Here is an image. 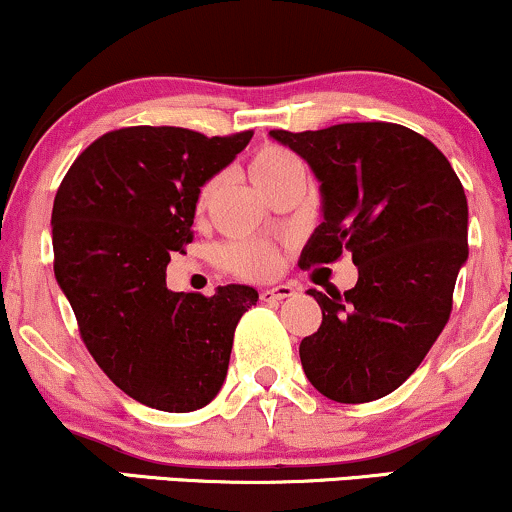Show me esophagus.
I'll use <instances>...</instances> for the list:
<instances>
[{
  "label": "esophagus",
  "mask_w": 512,
  "mask_h": 512,
  "mask_svg": "<svg viewBox=\"0 0 512 512\" xmlns=\"http://www.w3.org/2000/svg\"><path fill=\"white\" fill-rule=\"evenodd\" d=\"M295 295V288L293 286H274V288H264L260 293V298L264 303H276V300H286V298H293Z\"/></svg>",
  "instance_id": "obj_1"
}]
</instances>
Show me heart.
I'll return each instance as SVG.
<instances>
[{
	"label": "heart",
	"mask_w": 512,
	"mask_h": 512,
	"mask_svg": "<svg viewBox=\"0 0 512 512\" xmlns=\"http://www.w3.org/2000/svg\"><path fill=\"white\" fill-rule=\"evenodd\" d=\"M298 166V157H295L288 147L269 143L257 147V150L252 152L248 169L252 181H255L262 190H269L279 178L286 176L288 171L298 169ZM214 186H217V183L207 181L205 186L200 188L195 202L197 214L207 212ZM224 262L226 267L233 269V272L240 276H248V279H269V276H274L276 269H279L281 255L279 248L264 243V240H238V243H231L224 248Z\"/></svg>",
	"instance_id": "b5f03b06"
}]
</instances>
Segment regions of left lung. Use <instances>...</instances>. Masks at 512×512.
I'll list each match as a JSON object with an SVG mask.
<instances>
[{"label": "left lung", "instance_id": "1", "mask_svg": "<svg viewBox=\"0 0 512 512\" xmlns=\"http://www.w3.org/2000/svg\"><path fill=\"white\" fill-rule=\"evenodd\" d=\"M322 181L324 221L300 267L353 255L350 291H310L322 324L300 343L310 384L336 403H369L422 365L448 324L467 260V197L432 140L386 121L269 131Z\"/></svg>", "mask_w": 512, "mask_h": 512}]
</instances>
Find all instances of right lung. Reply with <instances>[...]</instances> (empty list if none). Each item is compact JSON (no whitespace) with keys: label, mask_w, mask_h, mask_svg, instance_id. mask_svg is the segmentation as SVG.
I'll use <instances>...</instances> for the list:
<instances>
[{"label":"right lung","mask_w":512,"mask_h":512,"mask_svg":"<svg viewBox=\"0 0 512 512\" xmlns=\"http://www.w3.org/2000/svg\"><path fill=\"white\" fill-rule=\"evenodd\" d=\"M252 131L207 135L128 126L90 143L52 207L54 276L80 338L119 389L147 408L190 412L217 396L250 286L214 295L166 288V264L193 240L200 188Z\"/></svg>","instance_id":"add662e5"}]
</instances>
